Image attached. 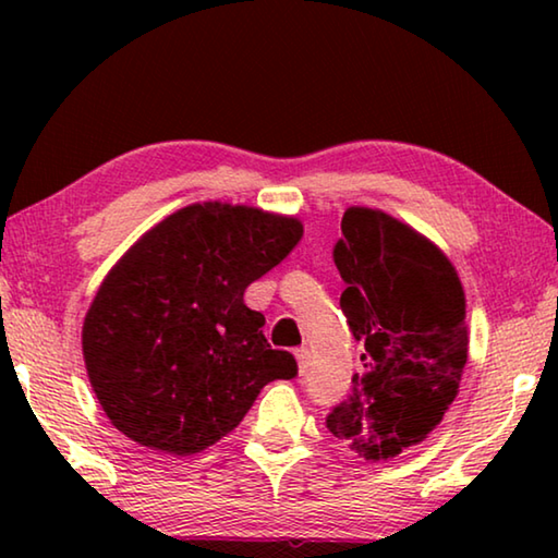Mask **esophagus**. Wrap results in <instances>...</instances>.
I'll return each instance as SVG.
<instances>
[{"label": "esophagus", "instance_id": "obj_1", "mask_svg": "<svg viewBox=\"0 0 558 558\" xmlns=\"http://www.w3.org/2000/svg\"><path fill=\"white\" fill-rule=\"evenodd\" d=\"M295 359H298V372H300V374H307V369H310V359H313V354H310V349H307V347L295 349Z\"/></svg>", "mask_w": 558, "mask_h": 558}]
</instances>
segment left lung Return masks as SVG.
Listing matches in <instances>:
<instances>
[{
  "label": "left lung",
  "instance_id": "1",
  "mask_svg": "<svg viewBox=\"0 0 558 558\" xmlns=\"http://www.w3.org/2000/svg\"><path fill=\"white\" fill-rule=\"evenodd\" d=\"M364 372L327 430L379 462L421 446L456 401L468 364L465 290L436 243L396 216L349 206L332 251Z\"/></svg>",
  "mask_w": 558,
  "mask_h": 558
}]
</instances>
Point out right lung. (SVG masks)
I'll use <instances>...</instances> for the list:
<instances>
[{
  "label": "right lung",
  "instance_id": "1",
  "mask_svg": "<svg viewBox=\"0 0 558 558\" xmlns=\"http://www.w3.org/2000/svg\"><path fill=\"white\" fill-rule=\"evenodd\" d=\"M298 216L202 202L169 214L122 253L83 319L96 399L137 446L194 456L239 426L263 386L292 379L266 317L243 302L295 248Z\"/></svg>",
  "mask_w": 558,
  "mask_h": 558
}]
</instances>
